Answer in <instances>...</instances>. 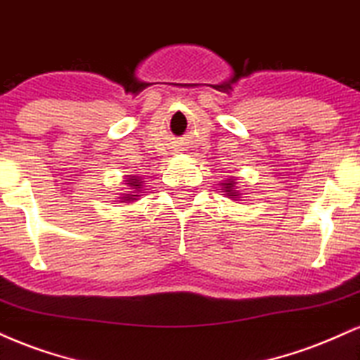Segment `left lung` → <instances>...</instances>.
Here are the masks:
<instances>
[{"mask_svg": "<svg viewBox=\"0 0 360 360\" xmlns=\"http://www.w3.org/2000/svg\"><path fill=\"white\" fill-rule=\"evenodd\" d=\"M222 192H224V195H226L227 198H231V200H239L240 198V193H239V190H238V181H236V179L234 176H229V179H226V180H222Z\"/></svg>", "mask_w": 360, "mask_h": 360, "instance_id": "obj_1", "label": "left lung"}]
</instances>
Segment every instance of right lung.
I'll list each match as a JSON object with an SVG mask.
<instances>
[{"label": "right lung", "mask_w": 360, "mask_h": 360, "mask_svg": "<svg viewBox=\"0 0 360 360\" xmlns=\"http://www.w3.org/2000/svg\"><path fill=\"white\" fill-rule=\"evenodd\" d=\"M126 190L128 192L121 193V197H117L120 200L117 202H124V204H131V202H136L143 193V187H145V180L138 175H126L124 180Z\"/></svg>", "instance_id": "1"}]
</instances>
